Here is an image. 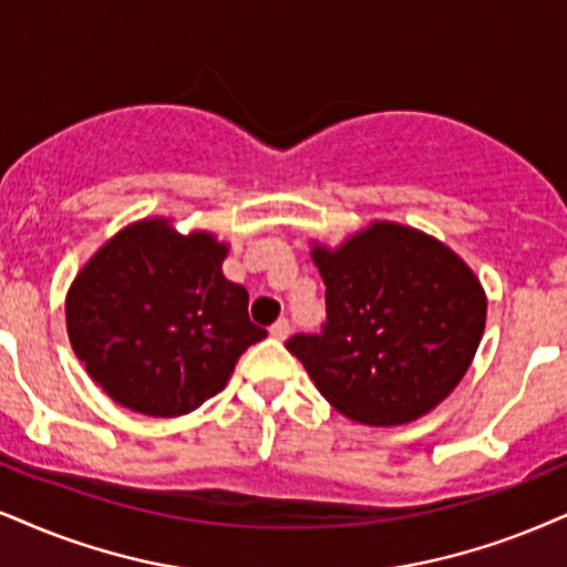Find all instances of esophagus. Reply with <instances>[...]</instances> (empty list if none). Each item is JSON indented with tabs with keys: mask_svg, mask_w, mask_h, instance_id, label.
<instances>
[{
	"mask_svg": "<svg viewBox=\"0 0 567 567\" xmlns=\"http://www.w3.org/2000/svg\"><path fill=\"white\" fill-rule=\"evenodd\" d=\"M289 331H291V323L286 318H278L276 323L270 326V337L278 339V341H284L286 337H289Z\"/></svg>",
	"mask_w": 567,
	"mask_h": 567,
	"instance_id": "obj_1",
	"label": "esophagus"
}]
</instances>
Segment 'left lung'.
Masks as SVG:
<instances>
[{"label": "left lung", "mask_w": 567, "mask_h": 567, "mask_svg": "<svg viewBox=\"0 0 567 567\" xmlns=\"http://www.w3.org/2000/svg\"><path fill=\"white\" fill-rule=\"evenodd\" d=\"M320 333L286 341L320 394L365 425H400L452 394L486 326L481 281L433 236L375 220L337 249L312 244Z\"/></svg>", "instance_id": "1"}]
</instances>
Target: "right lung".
I'll return each instance as SVG.
<instances>
[{
	"mask_svg": "<svg viewBox=\"0 0 567 567\" xmlns=\"http://www.w3.org/2000/svg\"><path fill=\"white\" fill-rule=\"evenodd\" d=\"M228 244L171 220L123 228L83 265L65 299L86 373L123 408L176 417L215 396L247 347L268 337L249 295L223 276Z\"/></svg>",
	"mask_w": 567,
	"mask_h": 567,
	"instance_id": "add662e5",
	"label": "right lung"
}]
</instances>
